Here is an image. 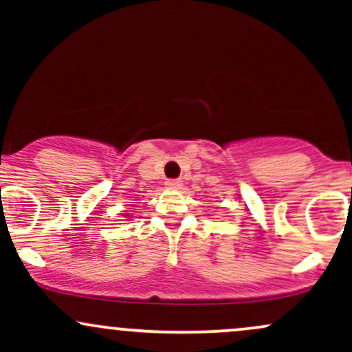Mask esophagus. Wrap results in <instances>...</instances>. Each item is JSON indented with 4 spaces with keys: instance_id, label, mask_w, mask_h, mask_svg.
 <instances>
[{
    "instance_id": "34e87169",
    "label": "esophagus",
    "mask_w": 352,
    "mask_h": 352,
    "mask_svg": "<svg viewBox=\"0 0 352 352\" xmlns=\"http://www.w3.org/2000/svg\"><path fill=\"white\" fill-rule=\"evenodd\" d=\"M165 185H167V188H180L182 187V180L168 179L167 182H165Z\"/></svg>"
}]
</instances>
